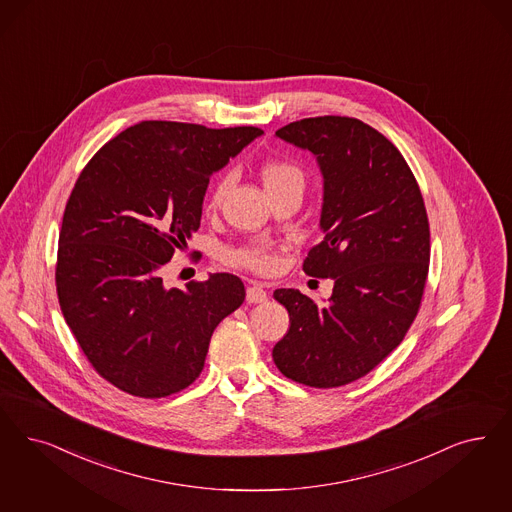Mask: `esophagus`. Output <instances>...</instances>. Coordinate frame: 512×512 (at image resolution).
<instances>
[{"instance_id":"1","label":"esophagus","mask_w":512,"mask_h":512,"mask_svg":"<svg viewBox=\"0 0 512 512\" xmlns=\"http://www.w3.org/2000/svg\"><path fill=\"white\" fill-rule=\"evenodd\" d=\"M246 299L251 304H261V302H266L268 295H266V291L261 283H251L247 287Z\"/></svg>"}]
</instances>
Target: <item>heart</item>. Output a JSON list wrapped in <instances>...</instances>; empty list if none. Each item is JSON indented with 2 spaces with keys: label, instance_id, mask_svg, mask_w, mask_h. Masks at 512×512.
Wrapping results in <instances>:
<instances>
[{
  "label": "heart",
  "instance_id": "b5f03b06",
  "mask_svg": "<svg viewBox=\"0 0 512 512\" xmlns=\"http://www.w3.org/2000/svg\"><path fill=\"white\" fill-rule=\"evenodd\" d=\"M261 177L265 183L266 193H274V191H282L287 187H299L302 189L304 185V176L300 172L299 166L287 160H270L266 162L261 170ZM229 189V177L221 176L215 179V183L206 198V208L213 212L219 208V204L223 202V196ZM227 263L234 266H244L251 268L255 272H274L278 266V255L274 251V247L265 242H253L247 246L234 247L225 253Z\"/></svg>",
  "mask_w": 512,
  "mask_h": 512
}]
</instances>
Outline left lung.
<instances>
[{
    "instance_id": "1",
    "label": "left lung",
    "mask_w": 512,
    "mask_h": 512,
    "mask_svg": "<svg viewBox=\"0 0 512 512\" xmlns=\"http://www.w3.org/2000/svg\"><path fill=\"white\" fill-rule=\"evenodd\" d=\"M276 136L318 160L323 240L302 270L335 285L323 306L299 289L274 291L291 325L272 357L304 386H346L384 361L418 314L431 249L422 193L399 149L359 119H302Z\"/></svg>"
}]
</instances>
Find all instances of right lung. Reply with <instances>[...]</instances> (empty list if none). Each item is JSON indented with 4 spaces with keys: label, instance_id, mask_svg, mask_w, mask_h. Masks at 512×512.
<instances>
[{
    "label": "right lung",
    "instance_id": "1",
    "mask_svg": "<svg viewBox=\"0 0 512 512\" xmlns=\"http://www.w3.org/2000/svg\"><path fill=\"white\" fill-rule=\"evenodd\" d=\"M261 134L141 121L81 172L58 238L56 291L90 365L115 388L159 399L191 386L215 327L246 299L227 272L168 289L160 268L200 227L213 172Z\"/></svg>",
    "mask_w": 512,
    "mask_h": 512
}]
</instances>
